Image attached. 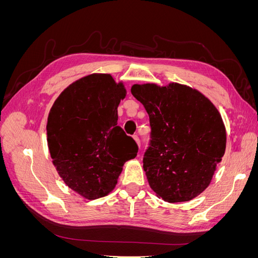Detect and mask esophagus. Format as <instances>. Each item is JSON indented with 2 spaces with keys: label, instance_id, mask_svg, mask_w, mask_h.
<instances>
[{
  "label": "esophagus",
  "instance_id": "obj_1",
  "mask_svg": "<svg viewBox=\"0 0 258 258\" xmlns=\"http://www.w3.org/2000/svg\"><path fill=\"white\" fill-rule=\"evenodd\" d=\"M134 138H135V140H136V141H137L138 145H139V146H141V141H140V138H139L138 136H135Z\"/></svg>",
  "mask_w": 258,
  "mask_h": 258
}]
</instances>
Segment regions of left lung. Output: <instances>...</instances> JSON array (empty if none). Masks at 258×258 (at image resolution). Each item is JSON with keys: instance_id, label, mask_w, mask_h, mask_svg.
<instances>
[{"instance_id": "8db88e82", "label": "left lung", "mask_w": 258, "mask_h": 258, "mask_svg": "<svg viewBox=\"0 0 258 258\" xmlns=\"http://www.w3.org/2000/svg\"><path fill=\"white\" fill-rule=\"evenodd\" d=\"M150 116L143 167L151 188L171 204L189 201L209 186L226 148L222 117L199 91L184 85H134Z\"/></svg>"}]
</instances>
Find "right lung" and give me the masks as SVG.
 Listing matches in <instances>:
<instances>
[{
	"label": "right lung",
	"instance_id": "obj_1",
	"mask_svg": "<svg viewBox=\"0 0 258 258\" xmlns=\"http://www.w3.org/2000/svg\"><path fill=\"white\" fill-rule=\"evenodd\" d=\"M126 97L110 74L76 81L54 101L47 120L53 166L64 183L89 200L114 189L123 163L139 147L117 124V107Z\"/></svg>",
	"mask_w": 258,
	"mask_h": 258
}]
</instances>
